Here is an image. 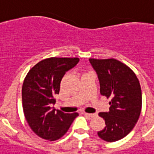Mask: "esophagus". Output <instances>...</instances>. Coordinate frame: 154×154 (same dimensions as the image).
I'll return each mask as SVG.
<instances>
[{
  "label": "esophagus",
  "instance_id": "34e87169",
  "mask_svg": "<svg viewBox=\"0 0 154 154\" xmlns=\"http://www.w3.org/2000/svg\"><path fill=\"white\" fill-rule=\"evenodd\" d=\"M84 115L85 116H89V117H94L96 115L95 114H90V113H86V112H84Z\"/></svg>",
  "mask_w": 154,
  "mask_h": 154
}]
</instances>
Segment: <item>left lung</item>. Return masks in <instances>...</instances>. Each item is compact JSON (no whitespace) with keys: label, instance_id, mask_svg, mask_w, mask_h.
Returning a JSON list of instances; mask_svg holds the SVG:
<instances>
[{"label":"left lung","instance_id":"8db88e82","mask_svg":"<svg viewBox=\"0 0 154 154\" xmlns=\"http://www.w3.org/2000/svg\"><path fill=\"white\" fill-rule=\"evenodd\" d=\"M98 76L100 94L111 99L109 112H100L105 127L98 136L116 142L128 134L135 126L142 110V90L135 73L118 60L89 58Z\"/></svg>","mask_w":154,"mask_h":154}]
</instances>
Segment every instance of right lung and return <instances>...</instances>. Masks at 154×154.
<instances>
[{
    "instance_id": "obj_1",
    "label": "right lung",
    "mask_w": 154,
    "mask_h": 154,
    "mask_svg": "<svg viewBox=\"0 0 154 154\" xmlns=\"http://www.w3.org/2000/svg\"><path fill=\"white\" fill-rule=\"evenodd\" d=\"M79 62L78 57H50L32 67L22 87V103L27 123L38 136L49 141L67 132L78 113H64L52 104L65 73Z\"/></svg>"
}]
</instances>
